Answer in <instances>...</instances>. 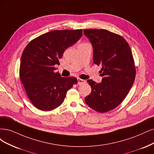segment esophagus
Returning <instances> with one entry per match:
<instances>
[{"mask_svg": "<svg viewBox=\"0 0 154 154\" xmlns=\"http://www.w3.org/2000/svg\"><path fill=\"white\" fill-rule=\"evenodd\" d=\"M77 81H78V84H84L85 83L86 81L85 80H83V79H77Z\"/></svg>", "mask_w": 154, "mask_h": 154, "instance_id": "34e87169", "label": "esophagus"}]
</instances>
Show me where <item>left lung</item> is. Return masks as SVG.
<instances>
[{"instance_id": "left-lung-1", "label": "left lung", "mask_w": 154, "mask_h": 154, "mask_svg": "<svg viewBox=\"0 0 154 154\" xmlns=\"http://www.w3.org/2000/svg\"><path fill=\"white\" fill-rule=\"evenodd\" d=\"M93 48V63L101 65L102 82L87 81L91 92L86 97L87 105L103 113L118 107L129 92L136 77L132 54L122 36L105 29H84Z\"/></svg>"}]
</instances>
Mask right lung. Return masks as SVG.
Returning <instances> with one entry per match:
<instances>
[{
  "instance_id": "obj_1",
  "label": "right lung",
  "mask_w": 154,
  "mask_h": 154,
  "mask_svg": "<svg viewBox=\"0 0 154 154\" xmlns=\"http://www.w3.org/2000/svg\"><path fill=\"white\" fill-rule=\"evenodd\" d=\"M82 35V29L54 30L33 39L25 48L20 66V78L31 103L49 111L63 102L67 91L77 84L74 77H63L55 72L56 64L67 48Z\"/></svg>"
}]
</instances>
